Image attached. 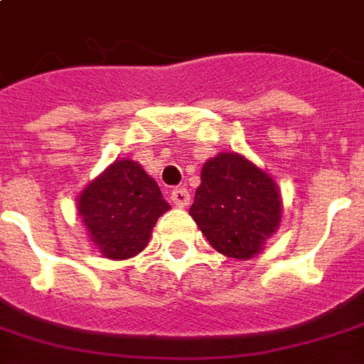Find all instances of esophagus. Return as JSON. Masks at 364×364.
<instances>
[{
    "label": "esophagus",
    "mask_w": 364,
    "mask_h": 364,
    "mask_svg": "<svg viewBox=\"0 0 364 364\" xmlns=\"http://www.w3.org/2000/svg\"><path fill=\"white\" fill-rule=\"evenodd\" d=\"M170 198L177 208H185V206H188V202H191V194H188V188L177 187L171 191Z\"/></svg>",
    "instance_id": "obj_1"
}]
</instances>
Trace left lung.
I'll list each match as a JSON object with an SVG mask.
<instances>
[{"mask_svg":"<svg viewBox=\"0 0 364 364\" xmlns=\"http://www.w3.org/2000/svg\"><path fill=\"white\" fill-rule=\"evenodd\" d=\"M188 213L219 254L250 259L281 225L282 200L269 173L237 152H221L202 166Z\"/></svg>","mask_w":364,"mask_h":364,"instance_id":"8db88e82","label":"left lung"}]
</instances>
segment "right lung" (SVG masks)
Masks as SVG:
<instances>
[{
  "label": "right lung",
  "instance_id": "add662e5",
  "mask_svg": "<svg viewBox=\"0 0 364 364\" xmlns=\"http://www.w3.org/2000/svg\"><path fill=\"white\" fill-rule=\"evenodd\" d=\"M170 210L158 183L133 160H116L77 198L90 238L108 259L137 256L158 218Z\"/></svg>",
  "mask_w": 364,
  "mask_h": 364
}]
</instances>
